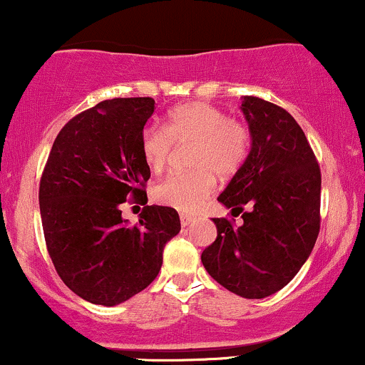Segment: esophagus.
I'll list each match as a JSON object with an SVG mask.
<instances>
[{"label": "esophagus", "instance_id": "1", "mask_svg": "<svg viewBox=\"0 0 365 365\" xmlns=\"http://www.w3.org/2000/svg\"><path fill=\"white\" fill-rule=\"evenodd\" d=\"M192 222H194V216L185 215V213L180 215V223H182V227H189Z\"/></svg>", "mask_w": 365, "mask_h": 365}]
</instances>
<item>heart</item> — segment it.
Wrapping results in <instances>:
<instances>
[{"label": "heart", "instance_id": "heart-1", "mask_svg": "<svg viewBox=\"0 0 365 365\" xmlns=\"http://www.w3.org/2000/svg\"><path fill=\"white\" fill-rule=\"evenodd\" d=\"M194 142L190 171L173 173L159 182L152 195L163 206L192 213L215 192L216 175L237 173L250 154V130L228 119L206 102H185L166 114L164 126H145L140 135V152L152 173H163L170 163L173 143Z\"/></svg>", "mask_w": 365, "mask_h": 365}]
</instances>
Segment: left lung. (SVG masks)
I'll return each instance as SVG.
<instances>
[{"label":"left lung","instance_id":"1","mask_svg":"<svg viewBox=\"0 0 365 365\" xmlns=\"http://www.w3.org/2000/svg\"><path fill=\"white\" fill-rule=\"evenodd\" d=\"M251 150L218 201L242 213L234 227L213 218L216 239L201 259L216 282L259 299L289 284L307 262L320 228V168L310 143L282 107L244 97Z\"/></svg>","mask_w":365,"mask_h":365}]
</instances>
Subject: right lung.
I'll list each match as a JSON object with an SVG mask.
<instances>
[{"label": "right lung", "mask_w": 365, "mask_h": 365, "mask_svg": "<svg viewBox=\"0 0 365 365\" xmlns=\"http://www.w3.org/2000/svg\"><path fill=\"white\" fill-rule=\"evenodd\" d=\"M154 98L103 100L74 115L51 147L39 211L48 253L67 287L95 305L114 307L158 277L166 242L180 232L168 206H145L137 225L123 220L128 197L147 199L150 170L140 135Z\"/></svg>", "instance_id": "add662e5"}]
</instances>
